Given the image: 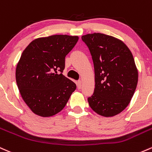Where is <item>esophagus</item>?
Masks as SVG:
<instances>
[{
  "label": "esophagus",
  "mask_w": 152,
  "mask_h": 152,
  "mask_svg": "<svg viewBox=\"0 0 152 152\" xmlns=\"http://www.w3.org/2000/svg\"><path fill=\"white\" fill-rule=\"evenodd\" d=\"M81 86H82V82L81 81H79L77 82V86H78V89H81Z\"/></svg>",
  "instance_id": "obj_1"
}]
</instances>
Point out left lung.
I'll return each mask as SVG.
<instances>
[{
	"instance_id": "obj_1",
	"label": "left lung",
	"mask_w": 152,
	"mask_h": 152,
	"mask_svg": "<svg viewBox=\"0 0 152 152\" xmlns=\"http://www.w3.org/2000/svg\"><path fill=\"white\" fill-rule=\"evenodd\" d=\"M89 48L94 68V94L90 107L104 117L126 109L138 84V73L129 48L121 39L102 33L81 37Z\"/></svg>"
}]
</instances>
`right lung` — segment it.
Returning <instances> with one entry per match:
<instances>
[{"instance_id": "1", "label": "right lung", "mask_w": 152, "mask_h": 152, "mask_svg": "<svg viewBox=\"0 0 152 152\" xmlns=\"http://www.w3.org/2000/svg\"><path fill=\"white\" fill-rule=\"evenodd\" d=\"M78 36L56 34L34 39L25 48L16 68L21 97L34 114L50 117L61 112L76 89L63 75L65 58Z\"/></svg>"}]
</instances>
